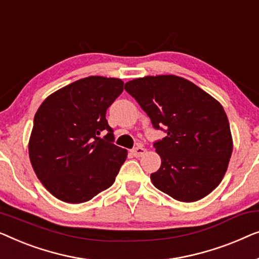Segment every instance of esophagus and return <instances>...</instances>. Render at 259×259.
Returning <instances> with one entry per match:
<instances>
[{"mask_svg":"<svg viewBox=\"0 0 259 259\" xmlns=\"http://www.w3.org/2000/svg\"><path fill=\"white\" fill-rule=\"evenodd\" d=\"M145 151L147 150H145L143 147H136L131 150V152H133V155L135 156V157H141V156H143L145 154Z\"/></svg>","mask_w":259,"mask_h":259,"instance_id":"obj_1","label":"esophagus"}]
</instances>
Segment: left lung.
<instances>
[{
    "label": "left lung",
    "instance_id": "1",
    "mask_svg": "<svg viewBox=\"0 0 259 259\" xmlns=\"http://www.w3.org/2000/svg\"><path fill=\"white\" fill-rule=\"evenodd\" d=\"M124 89L152 126L166 133L154 143L162 161L150 176L155 187L181 202L209 195L223 180L232 154L230 125L220 102L174 75L133 79Z\"/></svg>",
    "mask_w": 259,
    "mask_h": 259
}]
</instances>
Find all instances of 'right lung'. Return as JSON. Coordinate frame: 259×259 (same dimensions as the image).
<instances>
[{"mask_svg":"<svg viewBox=\"0 0 259 259\" xmlns=\"http://www.w3.org/2000/svg\"><path fill=\"white\" fill-rule=\"evenodd\" d=\"M118 78L90 76L47 97L34 117L29 157L56 198L83 203L111 187L125 162L105 114L123 92ZM107 132L101 139L99 135Z\"/></svg>","mask_w":259,"mask_h":259,"instance_id":"right-lung-1","label":"right lung"}]
</instances>
